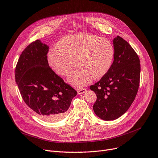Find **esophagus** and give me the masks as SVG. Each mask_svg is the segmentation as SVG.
<instances>
[{
	"instance_id": "obj_1",
	"label": "esophagus",
	"mask_w": 158,
	"mask_h": 158,
	"mask_svg": "<svg viewBox=\"0 0 158 158\" xmlns=\"http://www.w3.org/2000/svg\"><path fill=\"white\" fill-rule=\"evenodd\" d=\"M86 91V89H84V88H81L80 89H79L78 91V94H82L85 93Z\"/></svg>"
}]
</instances>
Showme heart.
<instances>
[{
    "mask_svg": "<svg viewBox=\"0 0 158 158\" xmlns=\"http://www.w3.org/2000/svg\"><path fill=\"white\" fill-rule=\"evenodd\" d=\"M58 49H51L48 55L51 68L61 76L69 75L67 80L77 88L89 84L94 78L103 77L112 65L114 48L106 38L87 33H78L64 37L57 44Z\"/></svg>",
    "mask_w": 158,
    "mask_h": 158,
    "instance_id": "heart-1",
    "label": "heart"
}]
</instances>
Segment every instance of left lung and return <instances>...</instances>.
<instances>
[{
    "mask_svg": "<svg viewBox=\"0 0 158 158\" xmlns=\"http://www.w3.org/2000/svg\"><path fill=\"white\" fill-rule=\"evenodd\" d=\"M114 57L109 71L90 89L97 100L93 110L102 119L114 120L127 111L136 97L139 85L140 63L131 45L117 36L113 40Z\"/></svg>",
    "mask_w": 158,
    "mask_h": 158,
    "instance_id": "1",
    "label": "left lung"
}]
</instances>
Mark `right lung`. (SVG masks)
Segmentation results:
<instances>
[{"instance_id":"obj_1","label":"right lung","mask_w":158,"mask_h":158,"mask_svg":"<svg viewBox=\"0 0 158 158\" xmlns=\"http://www.w3.org/2000/svg\"><path fill=\"white\" fill-rule=\"evenodd\" d=\"M48 51L40 40L30 44L19 57L15 81L27 106L37 116L52 122L64 117L77 92L51 69Z\"/></svg>"}]
</instances>
